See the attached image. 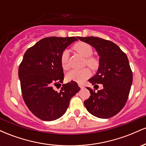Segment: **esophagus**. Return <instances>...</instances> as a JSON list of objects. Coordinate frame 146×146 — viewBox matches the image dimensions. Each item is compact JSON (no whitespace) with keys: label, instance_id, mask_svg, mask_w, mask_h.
<instances>
[{"label":"esophagus","instance_id":"34e87169","mask_svg":"<svg viewBox=\"0 0 146 146\" xmlns=\"http://www.w3.org/2000/svg\"><path fill=\"white\" fill-rule=\"evenodd\" d=\"M78 85H79V86H80L81 88H84V86L83 84H78Z\"/></svg>","mask_w":146,"mask_h":146}]
</instances>
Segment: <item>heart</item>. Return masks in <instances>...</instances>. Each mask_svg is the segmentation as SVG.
I'll list each match as a JSON object with an SVG mask.
<instances>
[{"instance_id":"b5f03b06","label":"heart","mask_w":146,"mask_h":146,"mask_svg":"<svg viewBox=\"0 0 146 146\" xmlns=\"http://www.w3.org/2000/svg\"><path fill=\"white\" fill-rule=\"evenodd\" d=\"M73 48L75 51L80 53L81 56L85 58V64L93 70L98 68L99 61L95 57L91 56L93 53V48L92 46L84 42H78L73 45ZM69 57V52L67 50H64L62 52L60 56V62L62 67L64 69L68 68V61ZM90 73L88 68H83L81 70L73 69L70 71L66 75V78L68 81H74L78 83H82L86 79L90 77Z\"/></svg>"}]
</instances>
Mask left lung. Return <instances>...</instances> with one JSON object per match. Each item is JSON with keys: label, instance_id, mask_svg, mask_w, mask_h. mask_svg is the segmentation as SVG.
<instances>
[{"label": "left lung", "instance_id": "obj_1", "mask_svg": "<svg viewBox=\"0 0 146 146\" xmlns=\"http://www.w3.org/2000/svg\"><path fill=\"white\" fill-rule=\"evenodd\" d=\"M78 38L93 46L98 51L100 57L99 69L88 81L94 88L98 86V84L104 87L98 92L86 87L90 95L84 104L91 115L99 118H110L121 111L130 93L132 72L128 57L110 40L93 36Z\"/></svg>", "mask_w": 146, "mask_h": 146}]
</instances>
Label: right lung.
Masks as SVG:
<instances>
[{
    "mask_svg": "<svg viewBox=\"0 0 146 146\" xmlns=\"http://www.w3.org/2000/svg\"><path fill=\"white\" fill-rule=\"evenodd\" d=\"M78 38V37H77ZM75 37H48L27 50L18 68L23 98L35 116L43 121H53L66 113L70 100L80 90L71 81L63 84L64 72L60 56Z\"/></svg>",
    "mask_w": 146,
    "mask_h": 146,
    "instance_id": "1",
    "label": "right lung"
}]
</instances>
